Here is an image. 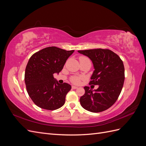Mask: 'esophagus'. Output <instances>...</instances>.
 Here are the masks:
<instances>
[{
	"label": "esophagus",
	"mask_w": 146,
	"mask_h": 146,
	"mask_svg": "<svg viewBox=\"0 0 146 146\" xmlns=\"http://www.w3.org/2000/svg\"><path fill=\"white\" fill-rule=\"evenodd\" d=\"M72 89H74V90H76V89H77L78 87L75 86H72Z\"/></svg>",
	"instance_id": "esophagus-1"
}]
</instances>
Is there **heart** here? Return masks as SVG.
Wrapping results in <instances>:
<instances>
[{"instance_id":"heart-1","label":"heart","mask_w":146,"mask_h":146,"mask_svg":"<svg viewBox=\"0 0 146 146\" xmlns=\"http://www.w3.org/2000/svg\"><path fill=\"white\" fill-rule=\"evenodd\" d=\"M79 60H89V58H87L86 56H82L80 57V58ZM82 78L80 77H78V76H73L71 77L70 78V81L72 83L74 84H76V85H78V84L80 83V82L82 80Z\"/></svg>"}]
</instances>
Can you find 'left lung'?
Returning a JSON list of instances; mask_svg holds the SVG:
<instances>
[{"label": "left lung", "instance_id": "1", "mask_svg": "<svg viewBox=\"0 0 146 146\" xmlns=\"http://www.w3.org/2000/svg\"><path fill=\"white\" fill-rule=\"evenodd\" d=\"M91 60L94 71L89 85H99L92 90L85 86V93L80 102L88 111L99 113L108 109L116 102L121 94L125 79V69L122 60L116 54L107 48L78 50Z\"/></svg>", "mask_w": 146, "mask_h": 146}]
</instances>
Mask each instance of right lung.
I'll return each instance as SVG.
<instances>
[{
  "mask_svg": "<svg viewBox=\"0 0 146 146\" xmlns=\"http://www.w3.org/2000/svg\"><path fill=\"white\" fill-rule=\"evenodd\" d=\"M74 52L52 46L42 48L30 58L24 80L29 96L38 107L55 110L64 104L66 96L71 86L66 83H58L54 74H58L63 69Z\"/></svg>",
  "mask_w": 146,
  "mask_h": 146,
  "instance_id": "right-lung-1",
  "label": "right lung"
}]
</instances>
